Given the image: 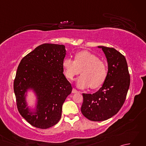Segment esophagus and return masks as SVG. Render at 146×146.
<instances>
[{"mask_svg":"<svg viewBox=\"0 0 146 146\" xmlns=\"http://www.w3.org/2000/svg\"><path fill=\"white\" fill-rule=\"evenodd\" d=\"M72 93H73V94H76V93H78V91L76 90L75 88H73Z\"/></svg>","mask_w":146,"mask_h":146,"instance_id":"esophagus-1","label":"esophagus"}]
</instances>
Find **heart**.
I'll return each instance as SVG.
<instances>
[{
	"label": "heart",
	"instance_id": "1",
	"mask_svg": "<svg viewBox=\"0 0 146 146\" xmlns=\"http://www.w3.org/2000/svg\"><path fill=\"white\" fill-rule=\"evenodd\" d=\"M65 76L69 80L81 73L82 76L76 80V85L80 88L97 89L104 84L107 76V67L97 56L88 51L77 52L75 60L66 58L63 62Z\"/></svg>",
	"mask_w": 146,
	"mask_h": 146
}]
</instances>
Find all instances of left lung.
<instances>
[{
	"label": "left lung",
	"instance_id": "left-lung-1",
	"mask_svg": "<svg viewBox=\"0 0 146 146\" xmlns=\"http://www.w3.org/2000/svg\"><path fill=\"white\" fill-rule=\"evenodd\" d=\"M107 58V78L95 94H83L82 114L90 120L99 122L117 113L123 104L130 86V75L125 56L113 48L98 46Z\"/></svg>",
	"mask_w": 146,
	"mask_h": 146
}]
</instances>
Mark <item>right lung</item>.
Masks as SVG:
<instances>
[{
	"label": "right lung",
	"instance_id": "add662e5",
	"mask_svg": "<svg viewBox=\"0 0 146 146\" xmlns=\"http://www.w3.org/2000/svg\"><path fill=\"white\" fill-rule=\"evenodd\" d=\"M65 46L45 43L36 47L21 61L14 82L19 112L31 125L46 129L56 124L61 117L62 106L71 91V83L63 73ZM35 92V112L27 107L26 93Z\"/></svg>",
	"mask_w": 146,
	"mask_h": 146
}]
</instances>
